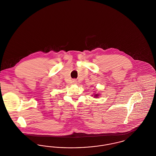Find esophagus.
<instances>
[{"instance_id":"1","label":"esophagus","mask_w":156,"mask_h":156,"mask_svg":"<svg viewBox=\"0 0 156 156\" xmlns=\"http://www.w3.org/2000/svg\"><path fill=\"white\" fill-rule=\"evenodd\" d=\"M73 83L74 84H76V83H77V81H76V80H73Z\"/></svg>"}]
</instances>
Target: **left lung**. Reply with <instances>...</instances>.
<instances>
[{"instance_id": "obj_1", "label": "left lung", "mask_w": 156, "mask_h": 156, "mask_svg": "<svg viewBox=\"0 0 156 156\" xmlns=\"http://www.w3.org/2000/svg\"><path fill=\"white\" fill-rule=\"evenodd\" d=\"M98 95H98V94H95V95H94V97H98Z\"/></svg>"}]
</instances>
